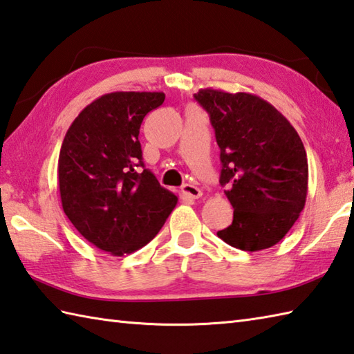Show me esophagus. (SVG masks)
Masks as SVG:
<instances>
[{
  "label": "esophagus",
  "instance_id": "esophagus-1",
  "mask_svg": "<svg viewBox=\"0 0 354 354\" xmlns=\"http://www.w3.org/2000/svg\"><path fill=\"white\" fill-rule=\"evenodd\" d=\"M181 192L184 193L185 196H189L192 199H198V198L203 196V190L198 189V187L193 185V184H184L181 187Z\"/></svg>",
  "mask_w": 354,
  "mask_h": 354
}]
</instances>
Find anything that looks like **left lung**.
<instances>
[{
	"instance_id": "obj_1",
	"label": "left lung",
	"mask_w": 354,
	"mask_h": 354,
	"mask_svg": "<svg viewBox=\"0 0 354 354\" xmlns=\"http://www.w3.org/2000/svg\"><path fill=\"white\" fill-rule=\"evenodd\" d=\"M195 100L210 115L223 164L219 183L234 209L233 223L218 236L245 252L273 247L306 205L308 162L299 135L256 95L209 87Z\"/></svg>"
}]
</instances>
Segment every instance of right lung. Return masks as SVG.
I'll list each match as a JSON object with an SVG mask.
<instances>
[{"mask_svg":"<svg viewBox=\"0 0 354 354\" xmlns=\"http://www.w3.org/2000/svg\"><path fill=\"white\" fill-rule=\"evenodd\" d=\"M162 92H113L75 118L61 145L58 183L62 210L95 247L115 256L153 239L178 196L144 167L138 136Z\"/></svg>","mask_w":354,"mask_h":354,"instance_id":"obj_1","label":"right lung"}]
</instances>
